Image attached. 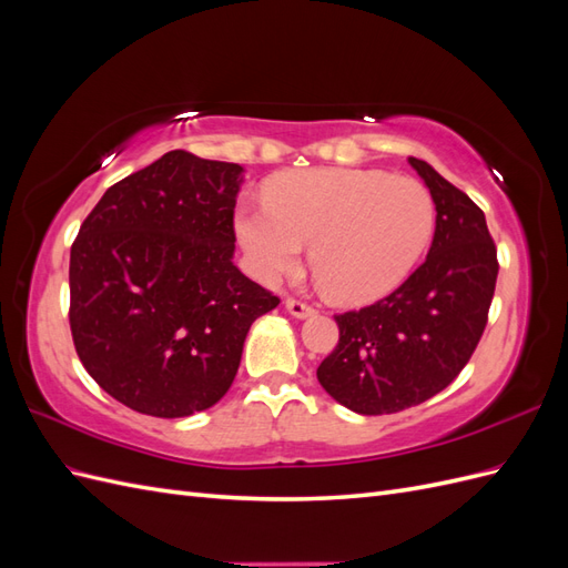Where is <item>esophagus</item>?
I'll return each mask as SVG.
<instances>
[{"label": "esophagus", "mask_w": 568, "mask_h": 568, "mask_svg": "<svg viewBox=\"0 0 568 568\" xmlns=\"http://www.w3.org/2000/svg\"><path fill=\"white\" fill-rule=\"evenodd\" d=\"M284 307H286V313L291 317H296V320H305V317H313L315 315V307H311V305L303 303V301H296V298H286Z\"/></svg>", "instance_id": "obj_1"}]
</instances>
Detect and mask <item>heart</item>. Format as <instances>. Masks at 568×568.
Instances as JSON below:
<instances>
[{
	"label": "heart",
	"mask_w": 568,
	"mask_h": 568,
	"mask_svg": "<svg viewBox=\"0 0 568 568\" xmlns=\"http://www.w3.org/2000/svg\"><path fill=\"white\" fill-rule=\"evenodd\" d=\"M436 205L428 189L386 170L315 168L274 178L265 203H244L234 230L251 272L265 284L296 272L311 246L313 274L343 305L398 288L432 244Z\"/></svg>",
	"instance_id": "b5f03b06"
}]
</instances>
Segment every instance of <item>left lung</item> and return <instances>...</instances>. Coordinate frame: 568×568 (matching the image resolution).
<instances>
[{
    "label": "left lung",
    "mask_w": 568,
    "mask_h": 568,
    "mask_svg": "<svg viewBox=\"0 0 568 568\" xmlns=\"http://www.w3.org/2000/svg\"><path fill=\"white\" fill-rule=\"evenodd\" d=\"M407 163L436 205L432 248L390 296L334 317L338 346L317 367L322 388L357 415H393L453 384L495 294L497 251L484 211L426 161Z\"/></svg>",
    "instance_id": "1"
}]
</instances>
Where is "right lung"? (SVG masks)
<instances>
[{
  "label": "right lung",
  "instance_id": "right-lung-1",
  "mask_svg": "<svg viewBox=\"0 0 568 568\" xmlns=\"http://www.w3.org/2000/svg\"><path fill=\"white\" fill-rule=\"evenodd\" d=\"M244 168L189 151L120 180L71 248L80 363L118 403L178 419L234 382L251 324L280 298L234 265Z\"/></svg>",
  "mask_w": 568,
  "mask_h": 568
}]
</instances>
